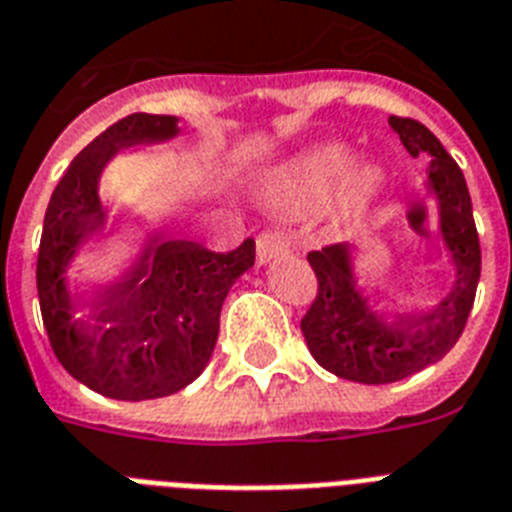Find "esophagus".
<instances>
[{
  "mask_svg": "<svg viewBox=\"0 0 512 512\" xmlns=\"http://www.w3.org/2000/svg\"><path fill=\"white\" fill-rule=\"evenodd\" d=\"M287 247V239L279 236V233H263V236L257 239V260H260V265L271 263V260H276L279 255H284Z\"/></svg>",
  "mask_w": 512,
  "mask_h": 512,
  "instance_id": "1",
  "label": "esophagus"
}]
</instances>
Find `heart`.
<instances>
[{
  "mask_svg": "<svg viewBox=\"0 0 512 512\" xmlns=\"http://www.w3.org/2000/svg\"><path fill=\"white\" fill-rule=\"evenodd\" d=\"M356 170V151L348 146H324L313 151L273 183V201L284 209H311L335 199ZM385 183L380 164H369L356 177V201H366Z\"/></svg>",
  "mask_w": 512,
  "mask_h": 512,
  "instance_id": "heart-1",
  "label": "heart"
}]
</instances>
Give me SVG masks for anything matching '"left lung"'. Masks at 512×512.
<instances>
[{"label": "left lung", "instance_id": "8db88e82", "mask_svg": "<svg viewBox=\"0 0 512 512\" xmlns=\"http://www.w3.org/2000/svg\"><path fill=\"white\" fill-rule=\"evenodd\" d=\"M388 124L406 151L425 162L422 191L436 209V236L452 265V284L425 311L396 316L366 295L350 244L308 255L319 276V297L300 324L308 350L327 372L364 385L398 382L441 361L460 340L481 276V247L462 170L425 124L401 116H390Z\"/></svg>", "mask_w": 512, "mask_h": 512}]
</instances>
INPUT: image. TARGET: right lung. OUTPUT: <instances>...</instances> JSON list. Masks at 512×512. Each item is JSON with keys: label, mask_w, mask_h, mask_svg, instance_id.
Returning a JSON list of instances; mask_svg holds the SVG:
<instances>
[{"label": "right lung", "mask_w": 512, "mask_h": 512, "mask_svg": "<svg viewBox=\"0 0 512 512\" xmlns=\"http://www.w3.org/2000/svg\"><path fill=\"white\" fill-rule=\"evenodd\" d=\"M177 135V116L116 122L68 164L44 215L36 289L50 345L74 380L116 401L172 396L191 385L215 350L228 289L255 265L252 239L217 255L193 241L146 236L116 279L74 295L71 273L108 225L100 199L106 167L122 148Z\"/></svg>", "instance_id": "obj_1"}]
</instances>
